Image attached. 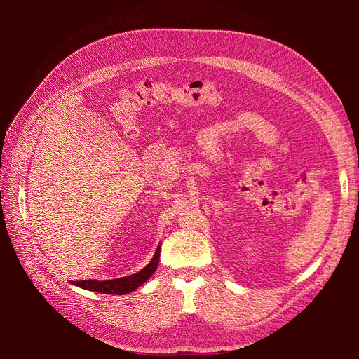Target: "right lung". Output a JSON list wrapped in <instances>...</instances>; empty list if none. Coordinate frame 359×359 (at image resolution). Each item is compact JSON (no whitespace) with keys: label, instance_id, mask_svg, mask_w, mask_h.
<instances>
[{"label":"right lung","instance_id":"right-lung-1","mask_svg":"<svg viewBox=\"0 0 359 359\" xmlns=\"http://www.w3.org/2000/svg\"><path fill=\"white\" fill-rule=\"evenodd\" d=\"M158 260H160V246L148 265L134 273L130 276L125 278H118V279H111V280H96V279H86V280H72L74 285H77L80 288L94 291V292H102V294H113V295H125L129 294L138 287H141L144 282L153 275L158 266Z\"/></svg>","mask_w":359,"mask_h":359}]
</instances>
